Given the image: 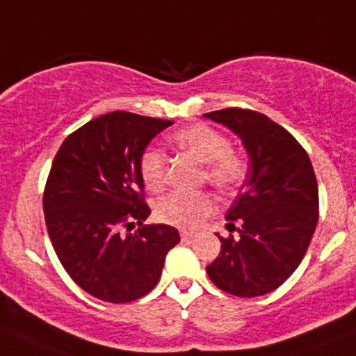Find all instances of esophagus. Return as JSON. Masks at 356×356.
I'll list each match as a JSON object with an SVG mask.
<instances>
[{
    "instance_id": "34e87169",
    "label": "esophagus",
    "mask_w": 356,
    "mask_h": 356,
    "mask_svg": "<svg viewBox=\"0 0 356 356\" xmlns=\"http://www.w3.org/2000/svg\"><path fill=\"white\" fill-rule=\"evenodd\" d=\"M181 240L184 241V243H191L193 240H195V234H191V233H181Z\"/></svg>"
}]
</instances>
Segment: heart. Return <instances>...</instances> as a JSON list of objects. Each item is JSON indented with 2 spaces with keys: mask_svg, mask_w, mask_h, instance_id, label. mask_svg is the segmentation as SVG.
<instances>
[{
  "mask_svg": "<svg viewBox=\"0 0 356 356\" xmlns=\"http://www.w3.org/2000/svg\"><path fill=\"white\" fill-rule=\"evenodd\" d=\"M172 143L203 163V175L219 191H234L247 177V160L231 149L227 137L212 127H186L172 136ZM139 175L149 191H160L165 184V154L156 147L144 149L139 158ZM213 207L216 202L209 193L175 191L156 203V217L165 224L193 231L202 226Z\"/></svg>",
  "mask_w": 356,
  "mask_h": 356,
  "instance_id": "obj_1",
  "label": "heart"
}]
</instances>
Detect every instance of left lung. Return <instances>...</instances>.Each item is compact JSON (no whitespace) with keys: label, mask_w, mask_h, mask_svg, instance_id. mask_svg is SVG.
I'll use <instances>...</instances> for the list:
<instances>
[{"label":"left lung","mask_w":356,"mask_h":356,"mask_svg":"<svg viewBox=\"0 0 356 356\" xmlns=\"http://www.w3.org/2000/svg\"><path fill=\"white\" fill-rule=\"evenodd\" d=\"M247 149V177L226 213L220 252L207 273L227 294L257 298L280 287L301 264L318 222V184L305 147L262 113L227 108L207 113ZM236 220L240 228L234 226Z\"/></svg>","instance_id":"left-lung-1"}]
</instances>
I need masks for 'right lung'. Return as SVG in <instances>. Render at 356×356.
Masks as SVG:
<instances>
[{"instance_id":"1","label":"right lung","mask_w":356,"mask_h":356,"mask_svg":"<svg viewBox=\"0 0 356 356\" xmlns=\"http://www.w3.org/2000/svg\"><path fill=\"white\" fill-rule=\"evenodd\" d=\"M172 123L108 113L67 136L54 158L43 193L48 236L74 284L101 301L122 305L149 294L181 240L175 227L143 224L151 209L139 158ZM136 223L140 229L130 234Z\"/></svg>"}]
</instances>
